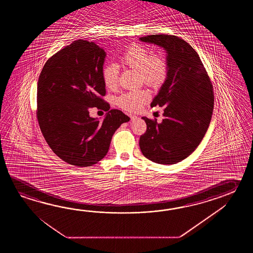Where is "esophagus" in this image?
Wrapping results in <instances>:
<instances>
[{
  "instance_id": "1",
  "label": "esophagus",
  "mask_w": 253,
  "mask_h": 253,
  "mask_svg": "<svg viewBox=\"0 0 253 253\" xmlns=\"http://www.w3.org/2000/svg\"><path fill=\"white\" fill-rule=\"evenodd\" d=\"M130 119H131V120H134V119H137V117L134 116V115H130Z\"/></svg>"
}]
</instances>
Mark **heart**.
Instances as JSON below:
<instances>
[{
	"instance_id": "b5f03b06",
	"label": "heart",
	"mask_w": 253,
	"mask_h": 253,
	"mask_svg": "<svg viewBox=\"0 0 253 253\" xmlns=\"http://www.w3.org/2000/svg\"><path fill=\"white\" fill-rule=\"evenodd\" d=\"M120 62L126 68L136 70L140 83L158 88L166 82L169 72V65L163 52L154 53L145 46L134 43L125 50L120 57ZM104 85L110 90L119 86V69L116 65L108 64L102 71ZM150 98V93L145 88H137L124 92L117 97L119 108L127 112L140 110Z\"/></svg>"
}]
</instances>
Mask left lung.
<instances>
[{
  "label": "left lung",
  "instance_id": "left-lung-1",
  "mask_svg": "<svg viewBox=\"0 0 253 253\" xmlns=\"http://www.w3.org/2000/svg\"><path fill=\"white\" fill-rule=\"evenodd\" d=\"M166 48L169 72L151 107H164V119L142 118L146 131L140 136L143 155L161 165L185 159L204 138L210 125L214 95L210 77L193 47L174 35L141 37Z\"/></svg>",
  "mask_w": 253,
  "mask_h": 253
}]
</instances>
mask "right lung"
I'll list each match as a JSON object with an SVG mask.
<instances>
[{"mask_svg": "<svg viewBox=\"0 0 253 253\" xmlns=\"http://www.w3.org/2000/svg\"><path fill=\"white\" fill-rule=\"evenodd\" d=\"M104 49L87 41H74L46 61L39 77L37 119L44 138L63 161L90 167L108 154L114 133L129 118L102 97ZM97 106L108 111L99 122L89 117Z\"/></svg>", "mask_w": 253, "mask_h": 253, "instance_id": "obj_1", "label": "right lung"}]
</instances>
